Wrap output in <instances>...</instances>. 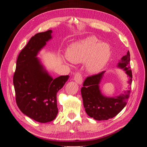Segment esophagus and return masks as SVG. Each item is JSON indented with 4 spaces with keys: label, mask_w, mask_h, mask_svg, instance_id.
I'll return each mask as SVG.
<instances>
[{
    "label": "esophagus",
    "mask_w": 147,
    "mask_h": 147,
    "mask_svg": "<svg viewBox=\"0 0 147 147\" xmlns=\"http://www.w3.org/2000/svg\"><path fill=\"white\" fill-rule=\"evenodd\" d=\"M74 80L78 84H82L83 83V77L80 72H77L75 74L74 76Z\"/></svg>",
    "instance_id": "34e87169"
}]
</instances>
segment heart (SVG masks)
Instances as JSON below:
<instances>
[{
	"instance_id": "b5f03b06",
	"label": "heart",
	"mask_w": 147,
	"mask_h": 147,
	"mask_svg": "<svg viewBox=\"0 0 147 147\" xmlns=\"http://www.w3.org/2000/svg\"><path fill=\"white\" fill-rule=\"evenodd\" d=\"M111 50L109 44L100 42L94 36H88L72 43L67 47L65 56L73 63L86 61V70L95 74L100 72L110 59Z\"/></svg>"
}]
</instances>
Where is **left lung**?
<instances>
[{"instance_id": "obj_1", "label": "left lung", "mask_w": 147, "mask_h": 147, "mask_svg": "<svg viewBox=\"0 0 147 147\" xmlns=\"http://www.w3.org/2000/svg\"><path fill=\"white\" fill-rule=\"evenodd\" d=\"M130 53L121 57L117 67L125 71L129 77L128 83H132V71L129 65ZM105 71L98 74L88 77L83 82V87L81 89L83 105L89 117L98 121L107 120L115 117L126 106L131 93L129 90L124 91L118 96H105L100 90L99 84L103 78Z\"/></svg>"}]
</instances>
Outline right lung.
I'll return each instance as SVG.
<instances>
[{"label":"right lung","instance_id":"add662e5","mask_svg":"<svg viewBox=\"0 0 147 147\" xmlns=\"http://www.w3.org/2000/svg\"><path fill=\"white\" fill-rule=\"evenodd\" d=\"M52 33L48 30L31 37L18 57L13 76L18 107L26 116L42 123L56 118L58 113L57 93L69 78L61 75L54 79L37 57L52 38Z\"/></svg>","mask_w":147,"mask_h":147}]
</instances>
